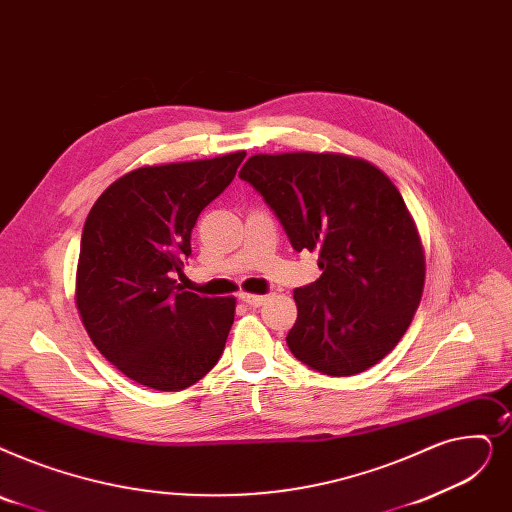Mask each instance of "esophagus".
<instances>
[{"mask_svg": "<svg viewBox=\"0 0 512 512\" xmlns=\"http://www.w3.org/2000/svg\"><path fill=\"white\" fill-rule=\"evenodd\" d=\"M265 295H249V293H240V301L242 303H247V305H251V307H259V305H263L265 303Z\"/></svg>", "mask_w": 512, "mask_h": 512, "instance_id": "34e87169", "label": "esophagus"}]
</instances>
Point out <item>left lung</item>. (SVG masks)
<instances>
[{
  "instance_id": "1",
  "label": "left lung",
  "mask_w": 512,
  "mask_h": 512,
  "mask_svg": "<svg viewBox=\"0 0 512 512\" xmlns=\"http://www.w3.org/2000/svg\"><path fill=\"white\" fill-rule=\"evenodd\" d=\"M295 251L318 253L322 276L295 288L286 345L328 376L368 370L399 343L425 286V253L389 177L332 152L255 154L240 169Z\"/></svg>"
}]
</instances>
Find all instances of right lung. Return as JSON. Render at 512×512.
I'll return each mask as SVG.
<instances>
[{
  "label": "right lung",
  "mask_w": 512,
  "mask_h": 512,
  "mask_svg": "<svg viewBox=\"0 0 512 512\" xmlns=\"http://www.w3.org/2000/svg\"><path fill=\"white\" fill-rule=\"evenodd\" d=\"M247 152L140 167L110 184L85 219L75 301L104 358L131 381L182 391L217 364L234 297L184 291L201 211L234 180Z\"/></svg>",
  "instance_id": "add662e5"
}]
</instances>
